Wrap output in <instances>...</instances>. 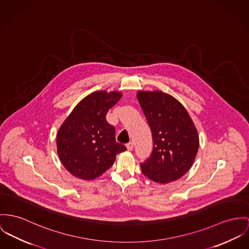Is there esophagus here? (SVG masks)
<instances>
[{"label":"esophagus","instance_id":"34e87169","mask_svg":"<svg viewBox=\"0 0 249 249\" xmlns=\"http://www.w3.org/2000/svg\"><path fill=\"white\" fill-rule=\"evenodd\" d=\"M126 147H127L128 151H132V150L134 149V143H133V142H130V143H128V144L126 145Z\"/></svg>","mask_w":249,"mask_h":249}]
</instances>
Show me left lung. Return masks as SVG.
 Instances as JSON below:
<instances>
[{
  "label": "left lung",
  "mask_w": 249,
  "mask_h": 249,
  "mask_svg": "<svg viewBox=\"0 0 249 249\" xmlns=\"http://www.w3.org/2000/svg\"><path fill=\"white\" fill-rule=\"evenodd\" d=\"M137 99L153 134L151 156L140 164L145 176L168 184L192 168L199 149L197 129L186 108L161 91H138Z\"/></svg>",
  "instance_id": "obj_1"
}]
</instances>
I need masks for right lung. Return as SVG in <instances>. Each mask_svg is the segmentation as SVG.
I'll list each match as a JSON object with an SVG mask.
<instances>
[{
	"label": "right lung",
	"mask_w": 249,
	"mask_h": 249,
	"mask_svg": "<svg viewBox=\"0 0 249 249\" xmlns=\"http://www.w3.org/2000/svg\"><path fill=\"white\" fill-rule=\"evenodd\" d=\"M122 94L96 91L80 100L57 134V152L63 167L75 177L94 180L108 171L126 147L115 141V127L106 121L108 111Z\"/></svg>",
	"instance_id": "right-lung-1"
}]
</instances>
